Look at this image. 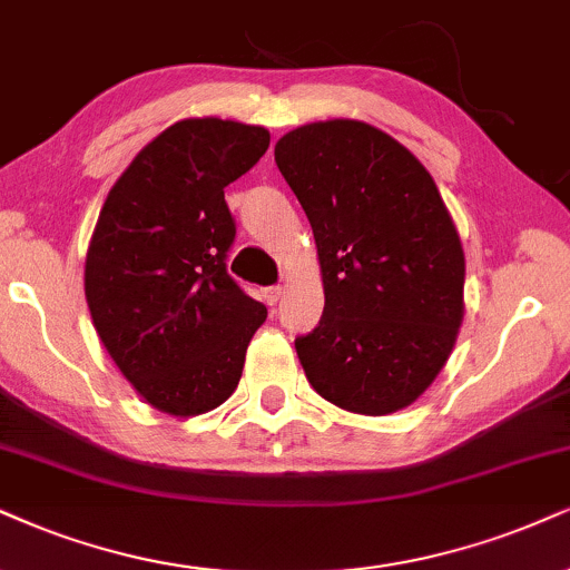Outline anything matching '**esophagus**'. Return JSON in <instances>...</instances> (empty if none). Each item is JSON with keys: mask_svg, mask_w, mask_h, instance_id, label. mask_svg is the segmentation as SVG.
Instances as JSON below:
<instances>
[{"mask_svg": "<svg viewBox=\"0 0 570 570\" xmlns=\"http://www.w3.org/2000/svg\"><path fill=\"white\" fill-rule=\"evenodd\" d=\"M283 293H285V291H283V287H279V285L266 287V291H264V301H266V304H269V306H274L279 298H283Z\"/></svg>", "mask_w": 570, "mask_h": 570, "instance_id": "esophagus-1", "label": "esophagus"}]
</instances>
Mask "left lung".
Instances as JSON below:
<instances>
[{
	"mask_svg": "<svg viewBox=\"0 0 570 570\" xmlns=\"http://www.w3.org/2000/svg\"><path fill=\"white\" fill-rule=\"evenodd\" d=\"M306 210L325 291L320 325L296 338L330 404L381 417L428 391L465 317V250L425 166L354 118L304 124L274 145Z\"/></svg>",
	"mask_w": 570,
	"mask_h": 570,
	"instance_id": "left-lung-1",
	"label": "left lung"
}]
</instances>
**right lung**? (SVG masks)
Segmentation results:
<instances>
[{
    "label": "right lung",
    "instance_id": "obj_1",
    "mask_svg": "<svg viewBox=\"0 0 570 570\" xmlns=\"http://www.w3.org/2000/svg\"><path fill=\"white\" fill-rule=\"evenodd\" d=\"M269 147L264 126L185 118L110 187L83 264L91 325L147 404L195 417L227 402L266 308L227 274L224 187Z\"/></svg>",
    "mask_w": 570,
    "mask_h": 570
}]
</instances>
